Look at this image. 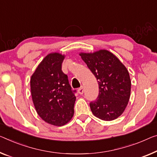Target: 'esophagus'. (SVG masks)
Returning <instances> with one entry per match:
<instances>
[{"mask_svg": "<svg viewBox=\"0 0 157 157\" xmlns=\"http://www.w3.org/2000/svg\"><path fill=\"white\" fill-rule=\"evenodd\" d=\"M78 93L79 94H82L84 93V89H83V86H81L80 88L78 89Z\"/></svg>", "mask_w": 157, "mask_h": 157, "instance_id": "1", "label": "esophagus"}]
</instances>
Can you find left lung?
Listing matches in <instances>:
<instances>
[{"label":"left lung","mask_w":157,"mask_h":157,"mask_svg":"<svg viewBox=\"0 0 157 157\" xmlns=\"http://www.w3.org/2000/svg\"><path fill=\"white\" fill-rule=\"evenodd\" d=\"M79 56L99 85L97 99L90 104L91 111L103 121L115 120L123 113L130 99L131 81L127 68L107 50L80 53Z\"/></svg>","instance_id":"1"}]
</instances>
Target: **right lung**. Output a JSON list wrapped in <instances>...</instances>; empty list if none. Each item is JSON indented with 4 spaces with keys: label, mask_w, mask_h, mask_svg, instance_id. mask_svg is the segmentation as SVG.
<instances>
[{
    "label": "right lung",
    "mask_w": 157,
    "mask_h": 157,
    "mask_svg": "<svg viewBox=\"0 0 157 157\" xmlns=\"http://www.w3.org/2000/svg\"><path fill=\"white\" fill-rule=\"evenodd\" d=\"M65 56L49 53L42 60L30 79L32 101L38 115L56 126L64 125L74 114L76 97L67 75L62 71Z\"/></svg>",
    "instance_id": "obj_1"
}]
</instances>
